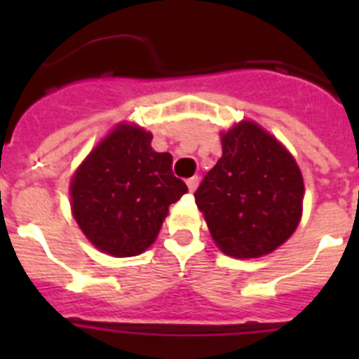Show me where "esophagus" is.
<instances>
[{
	"instance_id": "obj_1",
	"label": "esophagus",
	"mask_w": 359,
	"mask_h": 359,
	"mask_svg": "<svg viewBox=\"0 0 359 359\" xmlns=\"http://www.w3.org/2000/svg\"><path fill=\"white\" fill-rule=\"evenodd\" d=\"M186 184H188V190L196 191L197 184H199V179H197V177H191V179L186 180Z\"/></svg>"
}]
</instances>
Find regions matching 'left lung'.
Listing matches in <instances>:
<instances>
[{
	"label": "left lung",
	"instance_id": "1",
	"mask_svg": "<svg viewBox=\"0 0 359 359\" xmlns=\"http://www.w3.org/2000/svg\"><path fill=\"white\" fill-rule=\"evenodd\" d=\"M222 158L196 190L214 242L236 259L266 255L298 227L304 179L276 137L244 121L222 135Z\"/></svg>",
	"mask_w": 359,
	"mask_h": 359
}]
</instances>
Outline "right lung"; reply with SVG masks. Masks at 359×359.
<instances>
[{"label": "right lung", "mask_w": 359, "mask_h": 359, "mask_svg": "<svg viewBox=\"0 0 359 359\" xmlns=\"http://www.w3.org/2000/svg\"><path fill=\"white\" fill-rule=\"evenodd\" d=\"M152 135L121 124L76 171L70 197L83 235L115 257L140 255L154 242L169 205L188 191L173 156L151 147Z\"/></svg>", "instance_id": "1"}]
</instances>
